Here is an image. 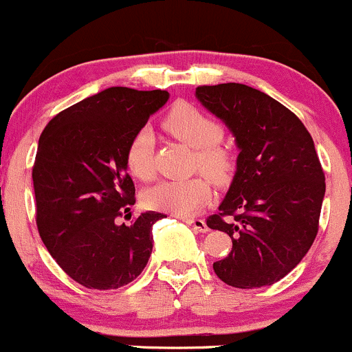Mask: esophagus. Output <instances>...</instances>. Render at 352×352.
I'll return each mask as SVG.
<instances>
[{
	"label": "esophagus",
	"mask_w": 352,
	"mask_h": 352,
	"mask_svg": "<svg viewBox=\"0 0 352 352\" xmlns=\"http://www.w3.org/2000/svg\"><path fill=\"white\" fill-rule=\"evenodd\" d=\"M182 220L187 226H190L195 232H207L208 227L204 219H190V217H182Z\"/></svg>",
	"instance_id": "1"
}]
</instances>
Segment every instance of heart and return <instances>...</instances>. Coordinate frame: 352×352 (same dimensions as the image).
Wrapping results in <instances>:
<instances>
[{
	"mask_svg": "<svg viewBox=\"0 0 352 352\" xmlns=\"http://www.w3.org/2000/svg\"><path fill=\"white\" fill-rule=\"evenodd\" d=\"M164 129L173 138L195 150V165L214 182H226L234 168L232 155L219 144L223 130L217 120L188 103H177L165 115ZM153 133L142 126L126 146L125 160L130 173L140 180L153 177ZM212 199L210 182L204 175L185 180H164L145 192L150 208L172 212L175 215H194Z\"/></svg>",
	"mask_w": 352,
	"mask_h": 352,
	"instance_id": "b5f03b06",
	"label": "heart"
}]
</instances>
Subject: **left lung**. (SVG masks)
Segmentation results:
<instances>
[{"instance_id":"obj_1","label":"left lung","mask_w":352,"mask_h":352,"mask_svg":"<svg viewBox=\"0 0 352 352\" xmlns=\"http://www.w3.org/2000/svg\"><path fill=\"white\" fill-rule=\"evenodd\" d=\"M197 98L232 132L237 170L210 229L232 250L214 262L220 280L239 289L272 285L311 249L326 182L314 142L283 103L242 83L197 87Z\"/></svg>"}]
</instances>
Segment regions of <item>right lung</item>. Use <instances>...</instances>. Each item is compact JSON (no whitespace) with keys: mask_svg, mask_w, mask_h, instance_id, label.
Masks as SVG:
<instances>
[{"mask_svg":"<svg viewBox=\"0 0 352 352\" xmlns=\"http://www.w3.org/2000/svg\"><path fill=\"white\" fill-rule=\"evenodd\" d=\"M168 91L111 87L60 111L40 135L33 165L36 226L65 272L83 287L108 291L137 279L152 254V227L165 217L144 212L120 223L135 204L126 146Z\"/></svg>","mask_w":352,"mask_h":352,"instance_id":"obj_1","label":"right lung"}]
</instances>
